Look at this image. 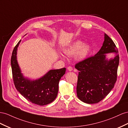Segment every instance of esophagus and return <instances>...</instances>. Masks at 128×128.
<instances>
[{
  "mask_svg": "<svg viewBox=\"0 0 128 128\" xmlns=\"http://www.w3.org/2000/svg\"><path fill=\"white\" fill-rule=\"evenodd\" d=\"M67 70H68V71L71 72V71L72 70V67H70V66H69V67H68V68H67Z\"/></svg>",
  "mask_w": 128,
  "mask_h": 128,
  "instance_id": "obj_1",
  "label": "esophagus"
}]
</instances>
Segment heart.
<instances>
[{
	"instance_id": "heart-1",
	"label": "heart",
	"mask_w": 128,
	"mask_h": 128,
	"mask_svg": "<svg viewBox=\"0 0 128 128\" xmlns=\"http://www.w3.org/2000/svg\"><path fill=\"white\" fill-rule=\"evenodd\" d=\"M90 46L88 44H83V42L81 40H77L70 44L66 48H65L64 52L66 55L68 56H72L75 54V58L79 61L84 60L88 55ZM60 57L65 58L62 54L60 55Z\"/></svg>"
}]
</instances>
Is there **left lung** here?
<instances>
[{
    "label": "left lung",
    "mask_w": 128,
    "mask_h": 128,
    "mask_svg": "<svg viewBox=\"0 0 128 128\" xmlns=\"http://www.w3.org/2000/svg\"><path fill=\"white\" fill-rule=\"evenodd\" d=\"M118 52L114 41L104 33V42L98 52L76 64L75 67L79 70L76 92L81 101L97 103L112 90L117 80ZM110 52H115L116 56L109 60L106 54Z\"/></svg>",
    "instance_id": "1"
}]
</instances>
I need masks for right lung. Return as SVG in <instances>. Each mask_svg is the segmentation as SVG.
<instances>
[{
  "mask_svg": "<svg viewBox=\"0 0 128 128\" xmlns=\"http://www.w3.org/2000/svg\"><path fill=\"white\" fill-rule=\"evenodd\" d=\"M21 40L13 50L11 64L13 82L20 94L28 101L39 106H44L52 102L56 98L58 83L65 74L66 68L52 70L43 76L35 80L25 78L22 73L16 59L17 50Z\"/></svg>",
  "mask_w": 128,
  "mask_h": 128,
  "instance_id": "add662e5",
  "label": "right lung"
}]
</instances>
